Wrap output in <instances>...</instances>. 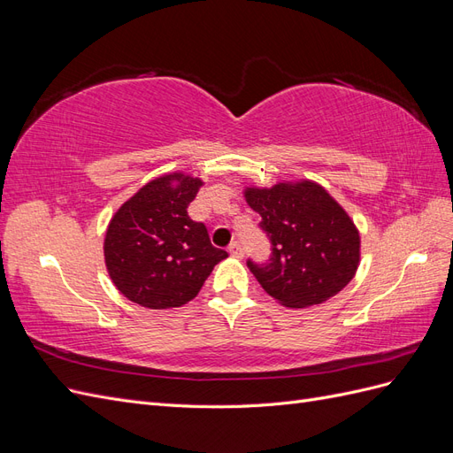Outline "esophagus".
<instances>
[{
	"label": "esophagus",
	"mask_w": 453,
	"mask_h": 453,
	"mask_svg": "<svg viewBox=\"0 0 453 453\" xmlns=\"http://www.w3.org/2000/svg\"><path fill=\"white\" fill-rule=\"evenodd\" d=\"M228 253H230L232 257L242 258V257H243V248H242V245H240L238 242H232V243L228 245Z\"/></svg>",
	"instance_id": "obj_1"
}]
</instances>
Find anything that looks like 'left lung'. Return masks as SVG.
Here are the masks:
<instances>
[{
  "mask_svg": "<svg viewBox=\"0 0 453 453\" xmlns=\"http://www.w3.org/2000/svg\"><path fill=\"white\" fill-rule=\"evenodd\" d=\"M272 242L266 266L248 263L263 289L287 308H310L338 295L361 263V234L349 213L311 180L243 187Z\"/></svg>",
  "mask_w": 453,
  "mask_h": 453,
  "instance_id": "left-lung-1",
  "label": "left lung"
}]
</instances>
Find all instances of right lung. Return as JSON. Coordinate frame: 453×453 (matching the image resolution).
<instances>
[{
  "mask_svg": "<svg viewBox=\"0 0 453 453\" xmlns=\"http://www.w3.org/2000/svg\"><path fill=\"white\" fill-rule=\"evenodd\" d=\"M203 187L200 177L170 172L145 183L111 217L104 258L113 285L149 310L180 308L202 289L228 257L210 242L208 228L188 217Z\"/></svg>",
  "mask_w": 453,
  "mask_h": 453,
  "instance_id": "obj_1",
  "label": "right lung"
}]
</instances>
